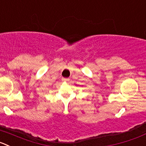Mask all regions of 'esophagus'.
<instances>
[{
	"label": "esophagus",
	"instance_id": "1",
	"mask_svg": "<svg viewBox=\"0 0 146 146\" xmlns=\"http://www.w3.org/2000/svg\"><path fill=\"white\" fill-rule=\"evenodd\" d=\"M62 81H64V82H69L70 81V79L69 78H63L62 79Z\"/></svg>",
	"mask_w": 146,
	"mask_h": 146
}]
</instances>
